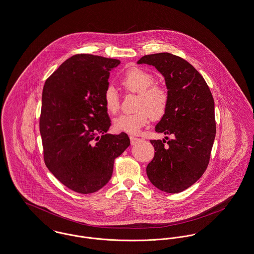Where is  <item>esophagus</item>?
<instances>
[{
    "mask_svg": "<svg viewBox=\"0 0 254 254\" xmlns=\"http://www.w3.org/2000/svg\"><path fill=\"white\" fill-rule=\"evenodd\" d=\"M129 139H130V143H131V145H134V144H136L137 142L139 141V138H137V137L129 136Z\"/></svg>",
    "mask_w": 254,
    "mask_h": 254,
    "instance_id": "34e87169",
    "label": "esophagus"
}]
</instances>
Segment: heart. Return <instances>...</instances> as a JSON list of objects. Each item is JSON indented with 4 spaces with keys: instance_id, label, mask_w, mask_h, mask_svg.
<instances>
[{
    "instance_id": "obj_1",
    "label": "heart",
    "mask_w": 254,
    "mask_h": 254,
    "mask_svg": "<svg viewBox=\"0 0 254 254\" xmlns=\"http://www.w3.org/2000/svg\"><path fill=\"white\" fill-rule=\"evenodd\" d=\"M121 85L128 93H136V112L122 114L114 120V128L120 132L136 134L148 124L150 118L159 120L168 108V91L159 85H155V77L149 71L131 67L121 77ZM103 103L106 110L116 114L120 109V97L114 87L108 86L103 93Z\"/></svg>"
}]
</instances>
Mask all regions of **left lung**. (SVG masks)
Segmentation results:
<instances>
[{
  "label": "left lung",
  "mask_w": 254,
  "mask_h": 254,
  "mask_svg": "<svg viewBox=\"0 0 254 254\" xmlns=\"http://www.w3.org/2000/svg\"><path fill=\"white\" fill-rule=\"evenodd\" d=\"M137 64L154 65L164 76L169 103L156 131L174 136L167 142L151 140L155 156L147 176L158 190L178 193L192 186L208 167L215 137V101L203 76L179 56L156 53Z\"/></svg>",
  "instance_id": "obj_1"
}]
</instances>
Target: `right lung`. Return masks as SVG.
Returning <instances> with one entry per match:
<instances>
[{
	"label": "right lung",
	"mask_w": 254,
	"mask_h": 254,
	"mask_svg": "<svg viewBox=\"0 0 254 254\" xmlns=\"http://www.w3.org/2000/svg\"><path fill=\"white\" fill-rule=\"evenodd\" d=\"M117 59L78 54L45 81L39 131L49 171L69 190L88 194L111 179L115 158L129 146L127 133H106L111 126L103 103Z\"/></svg>",
	"instance_id": "add662e5"
}]
</instances>
